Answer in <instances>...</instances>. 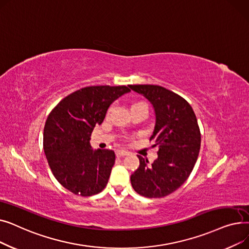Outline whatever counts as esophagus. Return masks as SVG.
<instances>
[{
  "label": "esophagus",
  "instance_id": "1",
  "mask_svg": "<svg viewBox=\"0 0 249 249\" xmlns=\"http://www.w3.org/2000/svg\"><path fill=\"white\" fill-rule=\"evenodd\" d=\"M116 155H117V158H123V156L129 155V152L125 151V150H118L116 152Z\"/></svg>",
  "mask_w": 249,
  "mask_h": 249
}]
</instances>
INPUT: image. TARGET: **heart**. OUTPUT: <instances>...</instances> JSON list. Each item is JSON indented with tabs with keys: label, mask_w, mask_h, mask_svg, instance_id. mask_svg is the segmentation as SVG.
I'll use <instances>...</instances> for the list:
<instances>
[{
	"label": "heart",
	"mask_w": 249,
	"mask_h": 249,
	"mask_svg": "<svg viewBox=\"0 0 249 249\" xmlns=\"http://www.w3.org/2000/svg\"><path fill=\"white\" fill-rule=\"evenodd\" d=\"M139 106H147V105H146L145 103H143V102H136V103H134V104L132 105V108L139 107ZM112 109H113V106H111V107H110L109 112H111V111H112Z\"/></svg>",
	"instance_id": "obj_1"
}]
</instances>
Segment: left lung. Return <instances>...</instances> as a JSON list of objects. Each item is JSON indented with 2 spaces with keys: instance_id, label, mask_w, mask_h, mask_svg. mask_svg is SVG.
<instances>
[{
  "instance_id": "obj_1",
  "label": "left lung",
  "mask_w": 249,
  "mask_h": 249,
  "mask_svg": "<svg viewBox=\"0 0 249 249\" xmlns=\"http://www.w3.org/2000/svg\"><path fill=\"white\" fill-rule=\"evenodd\" d=\"M145 97L155 112L150 140L159 146V158L151 165L140 155L139 167L131 175L136 193L146 198H162L178 190L191 175L201 146V133L191 105L160 86L130 85Z\"/></svg>"
}]
</instances>
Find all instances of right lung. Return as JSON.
I'll return each mask as SVG.
<instances>
[{"label": "right lung", "instance_id": "right-lung-1", "mask_svg": "<svg viewBox=\"0 0 249 249\" xmlns=\"http://www.w3.org/2000/svg\"><path fill=\"white\" fill-rule=\"evenodd\" d=\"M129 91L126 86L86 87L62 99L48 115L43 132L46 159L59 184L72 194L89 197L107 186L115 152L94 150L90 135L110 105Z\"/></svg>", "mask_w": 249, "mask_h": 249}]
</instances>
